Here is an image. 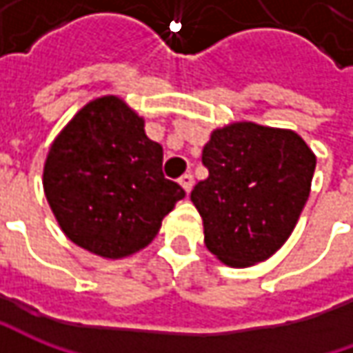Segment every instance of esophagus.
<instances>
[{
	"label": "esophagus",
	"instance_id": "esophagus-1",
	"mask_svg": "<svg viewBox=\"0 0 353 353\" xmlns=\"http://www.w3.org/2000/svg\"><path fill=\"white\" fill-rule=\"evenodd\" d=\"M179 183H181V186H183L186 192H190V190H192V186H194V176H192L190 172H184L183 176L179 179Z\"/></svg>",
	"mask_w": 353,
	"mask_h": 353
}]
</instances>
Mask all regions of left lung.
Listing matches in <instances>:
<instances>
[{
  "mask_svg": "<svg viewBox=\"0 0 353 353\" xmlns=\"http://www.w3.org/2000/svg\"><path fill=\"white\" fill-rule=\"evenodd\" d=\"M208 179L190 200L206 248L232 267L265 261L287 241L305 208L316 157L294 131L234 123L202 151Z\"/></svg>",
  "mask_w": 353,
  "mask_h": 353,
  "instance_id": "obj_1",
  "label": "left lung"
}]
</instances>
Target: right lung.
Here are the masks:
<instances>
[{"instance_id":"obj_1","label":"right lung","mask_w":353,"mask_h":353,"mask_svg":"<svg viewBox=\"0 0 353 353\" xmlns=\"http://www.w3.org/2000/svg\"><path fill=\"white\" fill-rule=\"evenodd\" d=\"M43 186L68 239L110 259L145 248L186 194L163 174V147L116 96L90 102L54 139Z\"/></svg>"}]
</instances>
